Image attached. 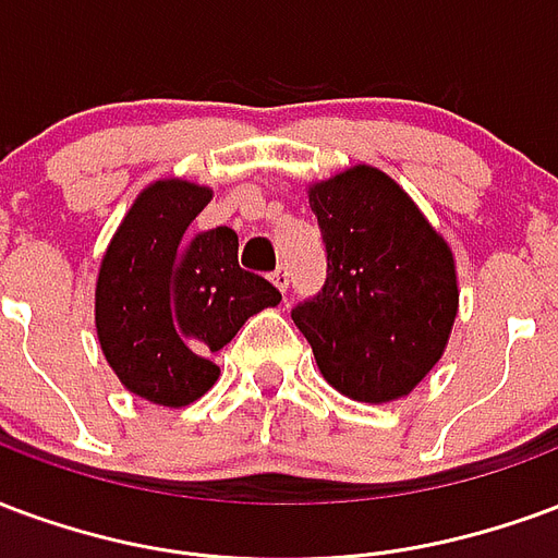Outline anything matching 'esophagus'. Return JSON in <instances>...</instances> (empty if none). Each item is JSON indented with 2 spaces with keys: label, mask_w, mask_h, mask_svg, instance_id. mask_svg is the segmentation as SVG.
<instances>
[{
  "label": "esophagus",
  "mask_w": 558,
  "mask_h": 558,
  "mask_svg": "<svg viewBox=\"0 0 558 558\" xmlns=\"http://www.w3.org/2000/svg\"><path fill=\"white\" fill-rule=\"evenodd\" d=\"M270 282L284 294V291H288V282H291V279H288V267H276L274 274H270Z\"/></svg>",
  "instance_id": "esophagus-1"
}]
</instances>
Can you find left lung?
<instances>
[{"mask_svg": "<svg viewBox=\"0 0 558 558\" xmlns=\"http://www.w3.org/2000/svg\"><path fill=\"white\" fill-rule=\"evenodd\" d=\"M327 284L291 312L324 380L363 404L410 396L440 363L458 318V267L404 186L377 166L312 181Z\"/></svg>", "mask_w": 558, "mask_h": 558, "instance_id": "8db88e82", "label": "left lung"}]
</instances>
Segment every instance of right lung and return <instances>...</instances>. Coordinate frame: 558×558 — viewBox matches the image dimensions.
Listing matches in <instances>:
<instances>
[{
	"mask_svg": "<svg viewBox=\"0 0 558 558\" xmlns=\"http://www.w3.org/2000/svg\"><path fill=\"white\" fill-rule=\"evenodd\" d=\"M210 186L160 178L142 190L100 258L95 329L128 392L160 408H186L217 384L210 360L282 294L240 270L238 234H193Z\"/></svg>",
	"mask_w": 558,
	"mask_h": 558,
	"instance_id": "1",
	"label": "right lung"
}]
</instances>
